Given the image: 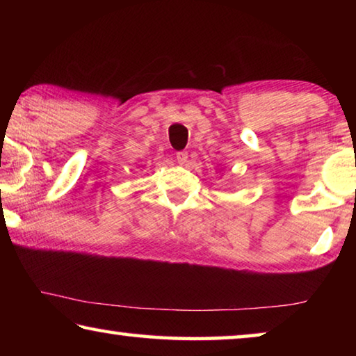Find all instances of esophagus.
I'll return each instance as SVG.
<instances>
[{"instance_id":"esophagus-1","label":"esophagus","mask_w":356,"mask_h":356,"mask_svg":"<svg viewBox=\"0 0 356 356\" xmlns=\"http://www.w3.org/2000/svg\"><path fill=\"white\" fill-rule=\"evenodd\" d=\"M176 160H177L179 165H184L185 161L188 160V154H186V152H177L176 154Z\"/></svg>"}]
</instances>
